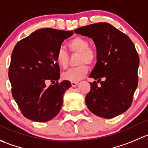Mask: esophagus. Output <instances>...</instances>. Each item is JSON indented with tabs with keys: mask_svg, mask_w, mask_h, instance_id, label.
<instances>
[{
	"mask_svg": "<svg viewBox=\"0 0 148 148\" xmlns=\"http://www.w3.org/2000/svg\"><path fill=\"white\" fill-rule=\"evenodd\" d=\"M78 83L77 82H71V85H72L73 87H75L76 85H77Z\"/></svg>",
	"mask_w": 148,
	"mask_h": 148,
	"instance_id": "1",
	"label": "esophagus"
}]
</instances>
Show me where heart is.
<instances>
[{
  "label": "heart",
  "instance_id": "1",
  "mask_svg": "<svg viewBox=\"0 0 148 148\" xmlns=\"http://www.w3.org/2000/svg\"><path fill=\"white\" fill-rule=\"evenodd\" d=\"M90 46L88 40L84 38L76 36L68 42V47L71 53H79L77 67L70 68L62 74V77L66 80L77 82L85 77L88 73L87 63L91 65L96 60V53ZM56 61L60 68H66L69 61V55L63 48H59L56 53Z\"/></svg>",
  "mask_w": 148,
  "mask_h": 148
}]
</instances>
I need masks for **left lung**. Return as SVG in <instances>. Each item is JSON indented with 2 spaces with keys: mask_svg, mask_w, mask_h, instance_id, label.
<instances>
[{
  "mask_svg": "<svg viewBox=\"0 0 148 148\" xmlns=\"http://www.w3.org/2000/svg\"><path fill=\"white\" fill-rule=\"evenodd\" d=\"M75 33L92 39L97 48V63L90 77V90L85 103L91 112L112 118L131 106L138 87L139 56L130 38L108 23L81 27Z\"/></svg>",
  "mask_w": 148,
  "mask_h": 148,
  "instance_id": "obj_1",
  "label": "left lung"
}]
</instances>
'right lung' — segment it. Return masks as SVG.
Here are the masks:
<instances>
[{
	"label": "right lung",
	"mask_w": 148,
	"mask_h": 148,
	"mask_svg": "<svg viewBox=\"0 0 148 148\" xmlns=\"http://www.w3.org/2000/svg\"><path fill=\"white\" fill-rule=\"evenodd\" d=\"M73 31L42 28L17 42L11 55L8 77L11 92L23 115L33 121L47 122L60 112L63 95L71 86L58 83L60 68L56 53ZM57 81L46 86L48 81Z\"/></svg>",
	"instance_id": "obj_1"
}]
</instances>
